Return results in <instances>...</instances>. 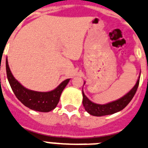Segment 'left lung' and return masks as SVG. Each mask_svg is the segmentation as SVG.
Wrapping results in <instances>:
<instances>
[{"label": "left lung", "instance_id": "obj_1", "mask_svg": "<svg viewBox=\"0 0 148 148\" xmlns=\"http://www.w3.org/2000/svg\"><path fill=\"white\" fill-rule=\"evenodd\" d=\"M139 81H140V76L138 77L135 85L134 86L133 88L128 93H127L126 95L121 98L112 101V102H110V103H105V104H99V103L92 102L87 97L82 90V95H83V101L82 102H83L84 107L85 108V110L89 113L90 115L101 117V116L113 114L114 113L123 110L130 103V101L132 100L135 95L138 85H139Z\"/></svg>", "mask_w": 148, "mask_h": 148}]
</instances>
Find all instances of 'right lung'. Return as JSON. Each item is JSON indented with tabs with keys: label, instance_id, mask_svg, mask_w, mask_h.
Here are the masks:
<instances>
[{
	"label": "right lung",
	"instance_id": "1",
	"mask_svg": "<svg viewBox=\"0 0 148 148\" xmlns=\"http://www.w3.org/2000/svg\"><path fill=\"white\" fill-rule=\"evenodd\" d=\"M6 71L10 88L17 98L24 106L40 112H49L57 107L61 93L70 81V79L65 80L53 90L40 92L24 88L14 78L8 65V58L6 59Z\"/></svg>",
	"mask_w": 148,
	"mask_h": 148
}]
</instances>
